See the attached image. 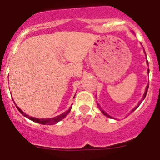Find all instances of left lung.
Listing matches in <instances>:
<instances>
[{"label": "left lung", "instance_id": "1", "mask_svg": "<svg viewBox=\"0 0 160 160\" xmlns=\"http://www.w3.org/2000/svg\"><path fill=\"white\" fill-rule=\"evenodd\" d=\"M148 73H149V69H148ZM148 87H149V84H148V87H147V88H146V90H145V93H144V95H143V97H142V100H141V101H140V102H138V106H137V107H135V108H134V110H133V111H135V109H136V108H137V107H138V106L140 105V103H141V102H142V100H143V99H144V98H145V97H146V95H147V93H148ZM99 108H100V107H99ZM100 110H101V111H102V114H104V115H106V116H107V117H110V118H111V116H109L108 114H107V113H106V112H105V111H102V109H101V108H100Z\"/></svg>", "mask_w": 160, "mask_h": 160}]
</instances>
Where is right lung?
<instances>
[{
	"label": "right lung",
	"instance_id": "add662e5",
	"mask_svg": "<svg viewBox=\"0 0 160 160\" xmlns=\"http://www.w3.org/2000/svg\"><path fill=\"white\" fill-rule=\"evenodd\" d=\"M16 107H17V108H18V111L22 113V114H23L25 117H27L29 119L32 120V121H33V122H38V123H41V124H44V125H52V124L57 123L58 122H59V121H61L62 119H63V118H64L68 114H69V112L70 111V110H71V108H70V110H68L67 111L64 112L63 114H60V115H58V116H57V117H54V118H33V117L29 116L28 114H25V113H24L23 111H22V110H21V109H20L19 107H18V106L16 105Z\"/></svg>",
	"mask_w": 160,
	"mask_h": 160
}]
</instances>
